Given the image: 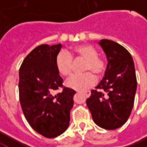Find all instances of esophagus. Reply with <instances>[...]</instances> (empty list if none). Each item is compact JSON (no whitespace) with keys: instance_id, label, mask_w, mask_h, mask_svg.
Returning <instances> with one entry per match:
<instances>
[{"instance_id":"esophagus-1","label":"esophagus","mask_w":147,"mask_h":147,"mask_svg":"<svg viewBox=\"0 0 147 147\" xmlns=\"http://www.w3.org/2000/svg\"><path fill=\"white\" fill-rule=\"evenodd\" d=\"M84 95L86 98H89L90 96V91H86V92L84 93Z\"/></svg>"}]
</instances>
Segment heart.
Returning <instances> with one entry per match:
<instances>
[{
    "label": "heart",
    "mask_w": 147,
    "mask_h": 147,
    "mask_svg": "<svg viewBox=\"0 0 147 147\" xmlns=\"http://www.w3.org/2000/svg\"><path fill=\"white\" fill-rule=\"evenodd\" d=\"M81 57L86 60L83 71H87L76 75L67 82V86L78 91H85L95 84L97 77L94 73L101 76L106 69V62L98 56V50L93 45L81 44L74 46L68 52H61L56 58V67L60 75L68 78L73 73V59Z\"/></svg>",
    "instance_id": "1"
}]
</instances>
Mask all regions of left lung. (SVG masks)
I'll return each mask as SVG.
<instances>
[{"label":"left lung","mask_w":147,"mask_h":147,"mask_svg":"<svg viewBox=\"0 0 147 147\" xmlns=\"http://www.w3.org/2000/svg\"><path fill=\"white\" fill-rule=\"evenodd\" d=\"M106 55L105 75L86 99L94 123L104 129L120 127L130 117L137 88L132 57L123 46L113 41L98 42Z\"/></svg>","instance_id":"8db88e82"}]
</instances>
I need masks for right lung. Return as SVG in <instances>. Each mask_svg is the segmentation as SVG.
Here are the masks:
<instances>
[{
  "mask_svg": "<svg viewBox=\"0 0 147 147\" xmlns=\"http://www.w3.org/2000/svg\"><path fill=\"white\" fill-rule=\"evenodd\" d=\"M61 44L41 45L24 59L19 71L20 102L24 116L36 132L55 138L67 130L76 91L62 87L56 67Z\"/></svg>",
  "mask_w": 147,
  "mask_h": 147,
  "instance_id": "right-lung-1",
  "label": "right lung"
}]
</instances>
